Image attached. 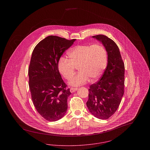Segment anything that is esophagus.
I'll list each match as a JSON object with an SVG mask.
<instances>
[{
  "instance_id": "obj_1",
  "label": "esophagus",
  "mask_w": 150,
  "mask_h": 150,
  "mask_svg": "<svg viewBox=\"0 0 150 150\" xmlns=\"http://www.w3.org/2000/svg\"><path fill=\"white\" fill-rule=\"evenodd\" d=\"M77 90H78V88H71L70 89V92H71V93L76 91Z\"/></svg>"
}]
</instances>
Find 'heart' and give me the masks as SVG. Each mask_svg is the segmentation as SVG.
I'll list each match as a JSON object with an SVG mask.
<instances>
[{
	"mask_svg": "<svg viewBox=\"0 0 150 150\" xmlns=\"http://www.w3.org/2000/svg\"><path fill=\"white\" fill-rule=\"evenodd\" d=\"M68 54L70 59L61 57L58 68L64 78L69 79L78 67L79 72L69 81L72 86L82 85L89 79L92 82L96 81L107 67V50L100 44L78 45L70 50Z\"/></svg>",
	"mask_w": 150,
	"mask_h": 150,
	"instance_id": "heart-1",
	"label": "heart"
}]
</instances>
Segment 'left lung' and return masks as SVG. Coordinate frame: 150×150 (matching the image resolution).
<instances>
[{"mask_svg":"<svg viewBox=\"0 0 150 150\" xmlns=\"http://www.w3.org/2000/svg\"><path fill=\"white\" fill-rule=\"evenodd\" d=\"M103 43L108 54L107 67L100 80L91 85L86 106L100 119H107L117 110L124 93L125 66L117 44L103 35L93 36Z\"/></svg>","mask_w":150,"mask_h":150,"instance_id":"1","label":"left lung"}]
</instances>
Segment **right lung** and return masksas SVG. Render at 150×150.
I'll return each mask as SVG.
<instances>
[{
	"instance_id": "obj_1",
	"label": "right lung",
	"mask_w": 150,
	"mask_h": 150,
	"mask_svg": "<svg viewBox=\"0 0 150 150\" xmlns=\"http://www.w3.org/2000/svg\"><path fill=\"white\" fill-rule=\"evenodd\" d=\"M75 40L48 36L33 52L28 71L29 88L37 112L48 121H57L66 112L67 98L71 93L61 78L58 63Z\"/></svg>"
}]
</instances>
